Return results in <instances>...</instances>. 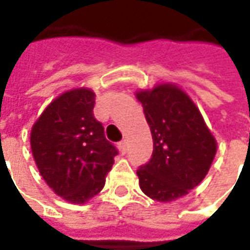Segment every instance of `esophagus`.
I'll return each mask as SVG.
<instances>
[{
    "mask_svg": "<svg viewBox=\"0 0 250 250\" xmlns=\"http://www.w3.org/2000/svg\"><path fill=\"white\" fill-rule=\"evenodd\" d=\"M118 147H119L120 152H123V154H125V150H127V142L125 141L119 142V143H118Z\"/></svg>",
    "mask_w": 250,
    "mask_h": 250,
    "instance_id": "34e87169",
    "label": "esophagus"
}]
</instances>
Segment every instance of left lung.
<instances>
[{
  "label": "left lung",
  "instance_id": "left-lung-1",
  "mask_svg": "<svg viewBox=\"0 0 250 250\" xmlns=\"http://www.w3.org/2000/svg\"><path fill=\"white\" fill-rule=\"evenodd\" d=\"M136 99L154 141L148 163L138 168L142 191L158 202H171L198 186L217 152V142L198 107L173 83L141 89Z\"/></svg>",
  "mask_w": 250,
  "mask_h": 250
}]
</instances>
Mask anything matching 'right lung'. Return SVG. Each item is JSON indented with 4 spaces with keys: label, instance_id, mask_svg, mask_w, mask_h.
<instances>
[{
    "label": "right lung",
    "instance_id": "1",
    "mask_svg": "<svg viewBox=\"0 0 250 250\" xmlns=\"http://www.w3.org/2000/svg\"><path fill=\"white\" fill-rule=\"evenodd\" d=\"M95 92L75 88L48 104L30 131V147L46 185L71 204L100 193L118 151L93 116Z\"/></svg>",
    "mask_w": 250,
    "mask_h": 250
}]
</instances>
